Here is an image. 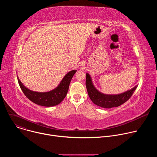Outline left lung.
<instances>
[{
  "label": "left lung",
  "instance_id": "8db88e82",
  "mask_svg": "<svg viewBox=\"0 0 157 157\" xmlns=\"http://www.w3.org/2000/svg\"><path fill=\"white\" fill-rule=\"evenodd\" d=\"M86 86L89 98L93 103L104 108L116 107L123 104L131 98L137 87L136 86L130 90L117 95L104 94L95 88L89 75L86 73Z\"/></svg>",
  "mask_w": 157,
  "mask_h": 157
}]
</instances>
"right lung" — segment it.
Instances as JSON below:
<instances>
[{
  "mask_svg": "<svg viewBox=\"0 0 157 157\" xmlns=\"http://www.w3.org/2000/svg\"><path fill=\"white\" fill-rule=\"evenodd\" d=\"M76 72V70H73L67 73L57 87L51 91L46 93L32 91L25 87L18 78L17 79L21 91L29 100L40 105L52 107L59 104L66 97L68 91L71 80Z\"/></svg>",
  "mask_w": 157,
  "mask_h": 157,
  "instance_id": "obj_1",
  "label": "right lung"
}]
</instances>
